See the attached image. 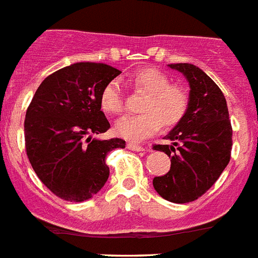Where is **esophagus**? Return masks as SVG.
<instances>
[{"mask_svg": "<svg viewBox=\"0 0 258 258\" xmlns=\"http://www.w3.org/2000/svg\"><path fill=\"white\" fill-rule=\"evenodd\" d=\"M126 148L129 149V150H134V152H144L145 150L144 146H141V145L132 144V142H129V144L126 145Z\"/></svg>", "mask_w": 258, "mask_h": 258, "instance_id": "esophagus-1", "label": "esophagus"}]
</instances>
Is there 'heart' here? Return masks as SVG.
I'll return each mask as SVG.
<instances>
[{
  "label": "heart",
  "mask_w": 258,
  "mask_h": 258,
  "mask_svg": "<svg viewBox=\"0 0 258 258\" xmlns=\"http://www.w3.org/2000/svg\"><path fill=\"white\" fill-rule=\"evenodd\" d=\"M127 82L138 93L146 97L141 103L142 114L125 117L114 126L120 137L137 142L150 137L163 126L171 129L183 120L188 109L190 97L186 88L171 83L158 68L145 67L132 74ZM100 106L108 114L117 116L125 110L124 96L117 82L108 83L100 95Z\"/></svg>",
  "instance_id": "b5f03b06"
}]
</instances>
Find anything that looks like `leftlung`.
Here are the masks:
<instances>
[{"label": "left lung", "mask_w": 258, "mask_h": 258, "mask_svg": "<svg viewBox=\"0 0 258 258\" xmlns=\"http://www.w3.org/2000/svg\"><path fill=\"white\" fill-rule=\"evenodd\" d=\"M190 83V103L183 120L165 137L171 145H153L171 158L167 174L153 186L166 201H197L219 179L231 159L232 125L225 97L218 84L197 66L174 63Z\"/></svg>", "instance_id": "1"}]
</instances>
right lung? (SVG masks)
<instances>
[{
  "label": "right lung",
  "mask_w": 258,
  "mask_h": 258,
  "mask_svg": "<svg viewBox=\"0 0 258 258\" xmlns=\"http://www.w3.org/2000/svg\"><path fill=\"white\" fill-rule=\"evenodd\" d=\"M120 72L93 61L60 68L40 83L27 106V158L44 186L64 201L83 202L99 192L109 176L106 154L125 148L121 138H92L110 127L100 95Z\"/></svg>",
  "instance_id": "right-lung-1"
}]
</instances>
